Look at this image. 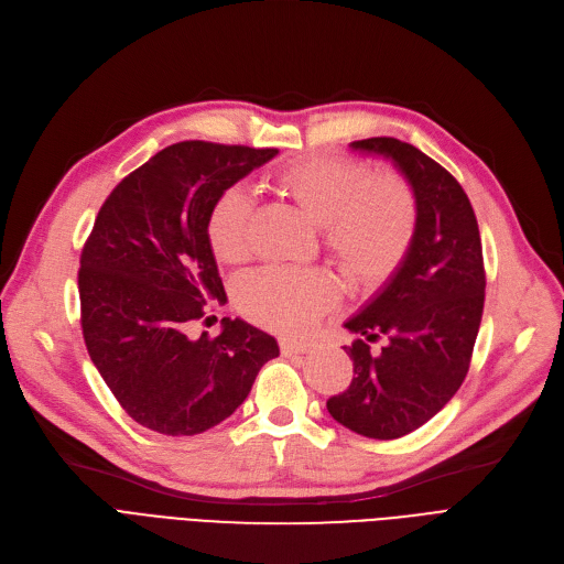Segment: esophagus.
<instances>
[{
  "mask_svg": "<svg viewBox=\"0 0 564 564\" xmlns=\"http://www.w3.org/2000/svg\"><path fill=\"white\" fill-rule=\"evenodd\" d=\"M281 352L285 355V357H290V355H304V352H308V348H311V343H306V340H295V338H281Z\"/></svg>",
  "mask_w": 564,
  "mask_h": 564,
  "instance_id": "esophagus-1",
  "label": "esophagus"
}]
</instances>
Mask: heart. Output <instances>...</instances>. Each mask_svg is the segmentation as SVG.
Returning a JSON list of instances; mask_svg holds the SVG:
<instances>
[{"label": "heart", "mask_w": 564, "mask_h": 564, "mask_svg": "<svg viewBox=\"0 0 564 564\" xmlns=\"http://www.w3.org/2000/svg\"><path fill=\"white\" fill-rule=\"evenodd\" d=\"M274 186L323 228L325 247L357 288L382 283L403 260L414 232V198L399 175H366L343 159H306L283 167ZM251 200L228 188L207 218L214 256L237 264L251 253ZM336 297L334 281L315 269L267 267L243 279L237 304L251 321L276 332H302Z\"/></svg>", "instance_id": "heart-1"}]
</instances>
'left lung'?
Listing matches in <instances>:
<instances>
[{
    "mask_svg": "<svg viewBox=\"0 0 564 564\" xmlns=\"http://www.w3.org/2000/svg\"><path fill=\"white\" fill-rule=\"evenodd\" d=\"M394 165L414 198V232L403 260L343 327L350 387L327 401L332 417L364 437L394 440L426 424L456 394L484 311L481 237L468 195L447 170L397 138L350 142ZM388 343L371 354L366 339Z\"/></svg>",
    "mask_w": 564,
    "mask_h": 564,
    "instance_id": "1",
    "label": "left lung"
}]
</instances>
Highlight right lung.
I'll return each instance as SVG.
<instances>
[{"mask_svg": "<svg viewBox=\"0 0 564 564\" xmlns=\"http://www.w3.org/2000/svg\"><path fill=\"white\" fill-rule=\"evenodd\" d=\"M279 150L188 140L170 144L108 195L80 256L87 352L119 405L144 429L198 435L228 420L274 336L241 317L191 338L207 302H226L207 239L214 203Z\"/></svg>", "mask_w": 564, "mask_h": 564, "instance_id": "add662e5", "label": "right lung"}]
</instances>
